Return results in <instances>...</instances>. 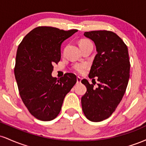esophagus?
Listing matches in <instances>:
<instances>
[{
	"instance_id": "esophagus-1",
	"label": "esophagus",
	"mask_w": 146,
	"mask_h": 146,
	"mask_svg": "<svg viewBox=\"0 0 146 146\" xmlns=\"http://www.w3.org/2000/svg\"><path fill=\"white\" fill-rule=\"evenodd\" d=\"M81 80H82V78H80V77H78V78H77V83L78 84L81 83Z\"/></svg>"
}]
</instances>
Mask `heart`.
<instances>
[{
  "label": "heart",
  "mask_w": 146,
  "mask_h": 146,
  "mask_svg": "<svg viewBox=\"0 0 146 146\" xmlns=\"http://www.w3.org/2000/svg\"><path fill=\"white\" fill-rule=\"evenodd\" d=\"M89 44H92L91 41L89 40L88 39H82L79 42V45H80V48L84 47V46H87V45ZM73 69L75 70V71L78 72V73H82L83 72L84 69V65L82 64H76L73 66Z\"/></svg>",
  "instance_id": "obj_1"
}]
</instances>
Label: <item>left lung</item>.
<instances>
[{
    "mask_svg": "<svg viewBox=\"0 0 146 146\" xmlns=\"http://www.w3.org/2000/svg\"><path fill=\"white\" fill-rule=\"evenodd\" d=\"M84 36L94 42L98 54L95 57L88 77H98V86L86 80L82 83L87 90L81 100L83 113L91 121H102L115 112L126 90L130 77L128 47L113 31H87Z\"/></svg>",
    "mask_w": 146,
    "mask_h": 146,
    "instance_id": "obj_1",
    "label": "left lung"
}]
</instances>
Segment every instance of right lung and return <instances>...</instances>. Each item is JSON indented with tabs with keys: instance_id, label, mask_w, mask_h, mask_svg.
<instances>
[{
	"instance_id": "obj_1",
	"label": "right lung",
	"mask_w": 146,
	"mask_h": 146,
	"mask_svg": "<svg viewBox=\"0 0 146 146\" xmlns=\"http://www.w3.org/2000/svg\"><path fill=\"white\" fill-rule=\"evenodd\" d=\"M42 26L26 35L18 46L14 75L23 103L41 121H51L61 110L65 96L77 82L67 73L60 80L51 76L53 64L61 58L63 41L77 32Z\"/></svg>"
}]
</instances>
